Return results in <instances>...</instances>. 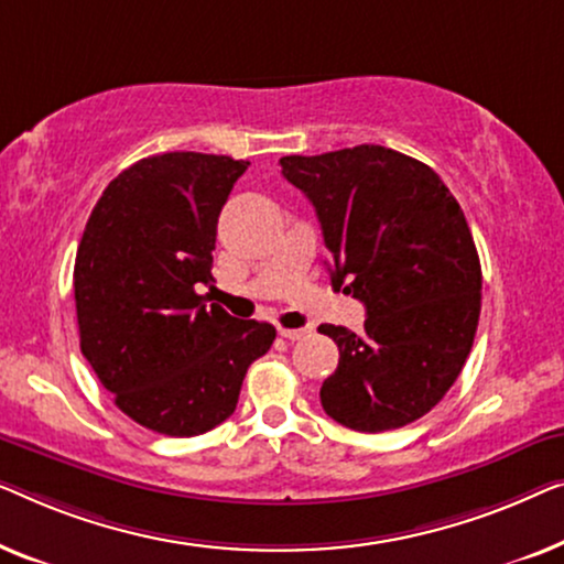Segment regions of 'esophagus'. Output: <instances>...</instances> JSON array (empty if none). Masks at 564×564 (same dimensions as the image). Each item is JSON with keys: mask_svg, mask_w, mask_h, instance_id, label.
Returning <instances> with one entry per match:
<instances>
[{"mask_svg": "<svg viewBox=\"0 0 564 564\" xmlns=\"http://www.w3.org/2000/svg\"><path fill=\"white\" fill-rule=\"evenodd\" d=\"M279 335L283 339H289V343H296V339H301V337L306 335V329H283V327H279Z\"/></svg>", "mask_w": 564, "mask_h": 564, "instance_id": "esophagus-1", "label": "esophagus"}]
</instances>
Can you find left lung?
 <instances>
[{
  "label": "left lung",
  "mask_w": 564,
  "mask_h": 564,
  "mask_svg": "<svg viewBox=\"0 0 564 564\" xmlns=\"http://www.w3.org/2000/svg\"><path fill=\"white\" fill-rule=\"evenodd\" d=\"M319 217L332 285L365 304V335L322 324L339 347L322 383L347 430L388 432L432 411L470 355L480 258L455 196L430 165L383 145L281 158Z\"/></svg>",
  "instance_id": "8db88e82"
}]
</instances>
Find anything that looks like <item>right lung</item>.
Listing matches in <instances>:
<instances>
[{
	"instance_id": "1",
	"label": "right lung",
	"mask_w": 564,
	"mask_h": 564,
	"mask_svg": "<svg viewBox=\"0 0 564 564\" xmlns=\"http://www.w3.org/2000/svg\"><path fill=\"white\" fill-rule=\"evenodd\" d=\"M248 161L163 153L124 169L86 221L74 265L84 358L145 430L196 437L232 416L275 327L206 304L217 219Z\"/></svg>"
}]
</instances>
